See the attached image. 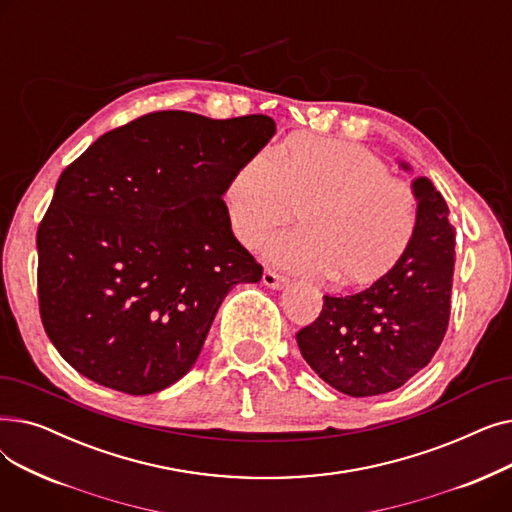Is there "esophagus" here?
<instances>
[{"label": "esophagus", "instance_id": "34e87169", "mask_svg": "<svg viewBox=\"0 0 512 512\" xmlns=\"http://www.w3.org/2000/svg\"><path fill=\"white\" fill-rule=\"evenodd\" d=\"M263 284H265L267 288H272V290H280V288H284V286L288 284V280H286L284 276L276 274V272L265 270V272H263Z\"/></svg>", "mask_w": 512, "mask_h": 512}]
</instances>
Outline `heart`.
<instances>
[{"label": "heart", "instance_id": "b5f03b06", "mask_svg": "<svg viewBox=\"0 0 512 512\" xmlns=\"http://www.w3.org/2000/svg\"><path fill=\"white\" fill-rule=\"evenodd\" d=\"M224 207L234 234L259 247L303 207V228L265 245L272 263L344 284H369L405 255L417 230V203L407 184L367 149L330 139H301L259 151L230 174Z\"/></svg>", "mask_w": 512, "mask_h": 512}]
</instances>
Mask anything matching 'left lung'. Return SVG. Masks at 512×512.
Here are the masks:
<instances>
[{
  "label": "left lung",
  "mask_w": 512,
  "mask_h": 512,
  "mask_svg": "<svg viewBox=\"0 0 512 512\" xmlns=\"http://www.w3.org/2000/svg\"><path fill=\"white\" fill-rule=\"evenodd\" d=\"M398 168L413 172L398 159ZM417 230L388 274L348 297H324V309L297 334L303 359L348 396H378L407 384L436 355L450 317L454 230L434 182H411Z\"/></svg>",
  "instance_id": "left-lung-1"
}]
</instances>
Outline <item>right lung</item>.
I'll use <instances>...</instances> for the list:
<instances>
[{"label":"right lung","instance_id":"add662e5","mask_svg":"<svg viewBox=\"0 0 512 512\" xmlns=\"http://www.w3.org/2000/svg\"><path fill=\"white\" fill-rule=\"evenodd\" d=\"M274 134L261 114L155 112L62 172L37 232L39 309L80 375L143 396L191 371L226 294L261 280L222 197Z\"/></svg>","mask_w":512,"mask_h":512}]
</instances>
